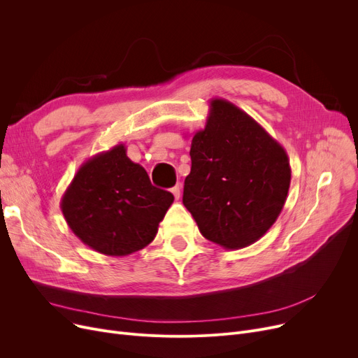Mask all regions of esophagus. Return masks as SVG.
Instances as JSON below:
<instances>
[{
    "mask_svg": "<svg viewBox=\"0 0 358 358\" xmlns=\"http://www.w3.org/2000/svg\"><path fill=\"white\" fill-rule=\"evenodd\" d=\"M171 193L174 194V197L176 199H180V194H181V187H180V184H177V185H174L173 189H171Z\"/></svg>",
    "mask_w": 358,
    "mask_h": 358,
    "instance_id": "obj_1",
    "label": "esophagus"
}]
</instances>
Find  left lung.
I'll use <instances>...</instances> for the list:
<instances>
[{
	"label": "left lung",
	"mask_w": 358,
	"mask_h": 358,
	"mask_svg": "<svg viewBox=\"0 0 358 358\" xmlns=\"http://www.w3.org/2000/svg\"><path fill=\"white\" fill-rule=\"evenodd\" d=\"M190 157L182 203L206 239L239 250L273 227L287 199L290 162L285 148L250 115L213 99Z\"/></svg>",
	"instance_id": "left-lung-1"
}]
</instances>
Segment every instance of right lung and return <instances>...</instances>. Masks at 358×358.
I'll return each instance as SVG.
<instances>
[{"instance_id": "right-lung-1", "label": "right lung", "mask_w": 358, "mask_h": 358, "mask_svg": "<svg viewBox=\"0 0 358 358\" xmlns=\"http://www.w3.org/2000/svg\"><path fill=\"white\" fill-rule=\"evenodd\" d=\"M174 196L157 189L123 143L84 162L61 209L71 231L104 255L124 257L154 241Z\"/></svg>"}]
</instances>
